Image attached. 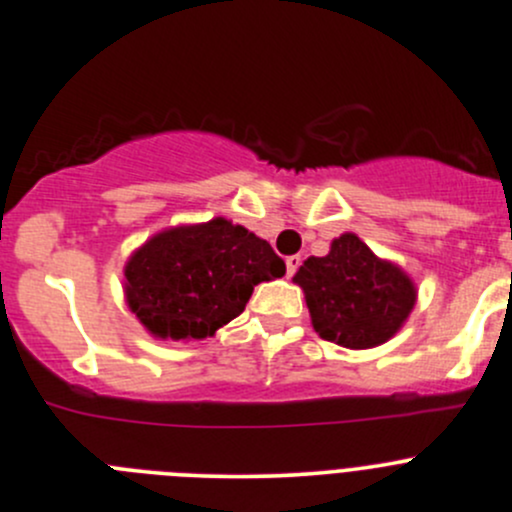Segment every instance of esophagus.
I'll return each mask as SVG.
<instances>
[{
  "label": "esophagus",
  "instance_id": "34e87169",
  "mask_svg": "<svg viewBox=\"0 0 512 512\" xmlns=\"http://www.w3.org/2000/svg\"><path fill=\"white\" fill-rule=\"evenodd\" d=\"M302 258L300 256H288L285 258V268H288V276H295V271H298Z\"/></svg>",
  "mask_w": 512,
  "mask_h": 512
}]
</instances>
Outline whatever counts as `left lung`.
I'll list each match as a JSON object with an SVG mask.
<instances>
[{"label": "left lung", "mask_w": 512, "mask_h": 512, "mask_svg": "<svg viewBox=\"0 0 512 512\" xmlns=\"http://www.w3.org/2000/svg\"><path fill=\"white\" fill-rule=\"evenodd\" d=\"M293 283L305 293L315 332L346 349L386 344L417 302L415 280L354 232L337 236L327 256L307 258Z\"/></svg>", "instance_id": "left-lung-1"}]
</instances>
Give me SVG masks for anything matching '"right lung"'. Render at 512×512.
Listing matches in <instances>:
<instances>
[{
	"instance_id": "add662e5",
	"label": "right lung",
	"mask_w": 512,
	"mask_h": 512,
	"mask_svg": "<svg viewBox=\"0 0 512 512\" xmlns=\"http://www.w3.org/2000/svg\"><path fill=\"white\" fill-rule=\"evenodd\" d=\"M285 276L266 239L224 217L153 234L124 263V300L156 339L195 342L244 312L254 285Z\"/></svg>"
}]
</instances>
